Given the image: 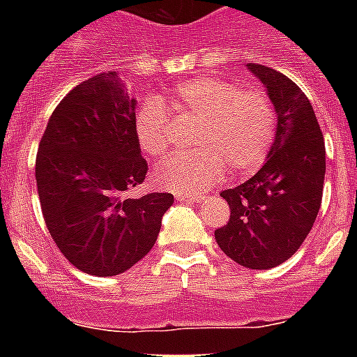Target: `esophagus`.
<instances>
[{
	"instance_id": "esophagus-1",
	"label": "esophagus",
	"mask_w": 357,
	"mask_h": 357,
	"mask_svg": "<svg viewBox=\"0 0 357 357\" xmlns=\"http://www.w3.org/2000/svg\"><path fill=\"white\" fill-rule=\"evenodd\" d=\"M176 200L178 202H200L202 198V195H185V193H178L176 195Z\"/></svg>"
}]
</instances>
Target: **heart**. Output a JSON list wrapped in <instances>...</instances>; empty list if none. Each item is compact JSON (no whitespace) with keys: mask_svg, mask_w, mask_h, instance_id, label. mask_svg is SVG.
Masks as SVG:
<instances>
[{"mask_svg":"<svg viewBox=\"0 0 357 357\" xmlns=\"http://www.w3.org/2000/svg\"><path fill=\"white\" fill-rule=\"evenodd\" d=\"M176 103L200 121L195 134L197 151L172 155L157 166L153 178L160 189L195 195L223 176L257 169L272 150L277 112L272 100L257 89H241L236 82L195 77L176 85ZM168 112L157 96H148L134 116L135 139L150 157L168 148Z\"/></svg>","mask_w":357,"mask_h":357,"instance_id":"heart-1","label":"heart"}]
</instances>
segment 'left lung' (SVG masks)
<instances>
[{
	"instance_id": "obj_1",
	"label": "left lung",
	"mask_w": 357,
	"mask_h": 357,
	"mask_svg": "<svg viewBox=\"0 0 357 357\" xmlns=\"http://www.w3.org/2000/svg\"><path fill=\"white\" fill-rule=\"evenodd\" d=\"M277 112V134L263 168L220 193L229 223L214 230L223 252L252 270L279 266L295 254L317 220L326 178V143L313 105L286 75L247 64Z\"/></svg>"
}]
</instances>
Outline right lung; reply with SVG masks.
<instances>
[{"label": "right lung", "instance_id": "add662e5", "mask_svg": "<svg viewBox=\"0 0 357 357\" xmlns=\"http://www.w3.org/2000/svg\"><path fill=\"white\" fill-rule=\"evenodd\" d=\"M135 103L118 73L94 75L56 105L37 150L44 222L66 259L89 275H119L143 259L173 204L172 193L125 197L148 172Z\"/></svg>", "mask_w": 357, "mask_h": 357}]
</instances>
